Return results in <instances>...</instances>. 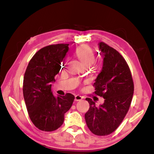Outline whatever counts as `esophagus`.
I'll return each mask as SVG.
<instances>
[{
  "instance_id": "34e87169",
  "label": "esophagus",
  "mask_w": 154,
  "mask_h": 154,
  "mask_svg": "<svg viewBox=\"0 0 154 154\" xmlns=\"http://www.w3.org/2000/svg\"><path fill=\"white\" fill-rule=\"evenodd\" d=\"M83 98V97L80 95H76L75 98H74V100H75L76 101H81Z\"/></svg>"
}]
</instances>
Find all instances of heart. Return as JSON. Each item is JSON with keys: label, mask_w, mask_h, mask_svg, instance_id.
Wrapping results in <instances>:
<instances>
[{"label": "heart", "mask_w": 154, "mask_h": 154, "mask_svg": "<svg viewBox=\"0 0 154 154\" xmlns=\"http://www.w3.org/2000/svg\"><path fill=\"white\" fill-rule=\"evenodd\" d=\"M75 54L84 66H91L94 62V53L92 50L87 45H82L78 48L75 51Z\"/></svg>", "instance_id": "1"}]
</instances>
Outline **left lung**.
Masks as SVG:
<instances>
[{
  "label": "left lung",
  "mask_w": 154,
  "mask_h": 154,
  "mask_svg": "<svg viewBox=\"0 0 154 154\" xmlns=\"http://www.w3.org/2000/svg\"><path fill=\"white\" fill-rule=\"evenodd\" d=\"M98 45L103 61L94 83V93L105 100L97 107L92 99L86 98L90 107L85 119L93 134L106 136L115 131L127 114L134 94V82L128 64L120 53L103 42Z\"/></svg>",
  "instance_id": "obj_1"
}]
</instances>
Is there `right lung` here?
<instances>
[{
	"label": "right lung",
	"instance_id": "add662e5",
	"mask_svg": "<svg viewBox=\"0 0 154 154\" xmlns=\"http://www.w3.org/2000/svg\"><path fill=\"white\" fill-rule=\"evenodd\" d=\"M69 44L50 45L40 49L27 67L23 82V94L31 122L36 128L52 132L60 127L64 116L71 109L74 95L54 96L51 83L61 69Z\"/></svg>",
	"mask_w": 154,
	"mask_h": 154
}]
</instances>
